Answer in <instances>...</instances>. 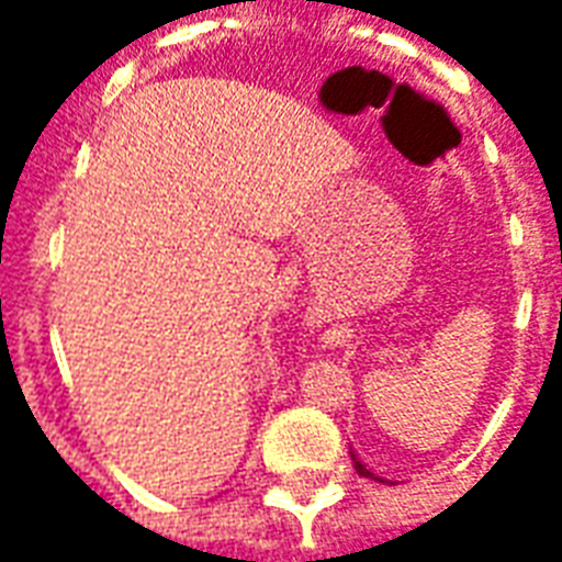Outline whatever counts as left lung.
Listing matches in <instances>:
<instances>
[{"label":"left lung","mask_w":562,"mask_h":562,"mask_svg":"<svg viewBox=\"0 0 562 562\" xmlns=\"http://www.w3.org/2000/svg\"><path fill=\"white\" fill-rule=\"evenodd\" d=\"M352 463H355V470H358V475H364V479H376V475H373V472L367 470L364 463H361V460L355 458V454H352ZM376 482H382V479H376Z\"/></svg>","instance_id":"8db88e82"}]
</instances>
